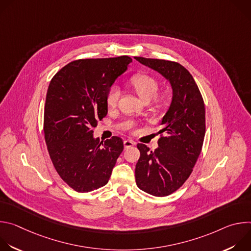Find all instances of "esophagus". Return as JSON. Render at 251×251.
Segmentation results:
<instances>
[{
  "label": "esophagus",
  "instance_id": "1",
  "mask_svg": "<svg viewBox=\"0 0 251 251\" xmlns=\"http://www.w3.org/2000/svg\"><path fill=\"white\" fill-rule=\"evenodd\" d=\"M133 145H135V142L132 141V140H125L124 141V148L125 149H128L130 147H132Z\"/></svg>",
  "mask_w": 251,
  "mask_h": 251
}]
</instances>
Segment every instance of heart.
<instances>
[{
    "instance_id": "obj_1",
    "label": "heart",
    "mask_w": 251,
    "mask_h": 251,
    "mask_svg": "<svg viewBox=\"0 0 251 251\" xmlns=\"http://www.w3.org/2000/svg\"><path fill=\"white\" fill-rule=\"evenodd\" d=\"M131 84L143 100H151L157 93L159 83L158 80L149 75H136L131 78ZM121 89L118 84H112L106 95L107 105L111 108L115 107L120 99ZM156 102L163 105L166 102V95H159L156 97Z\"/></svg>"
}]
</instances>
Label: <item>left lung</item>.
<instances>
[{
  "label": "left lung",
  "mask_w": 251,
  "mask_h": 251,
  "mask_svg": "<svg viewBox=\"0 0 251 251\" xmlns=\"http://www.w3.org/2000/svg\"><path fill=\"white\" fill-rule=\"evenodd\" d=\"M134 58L158 71L169 80L173 90L171 105L161 121L159 147L150 151L146 145L138 144L140 158L135 169L140 190L155 197H166L184 185L201 154L205 134L203 99L192 75L180 63Z\"/></svg>",
  "instance_id": "1"
}]
</instances>
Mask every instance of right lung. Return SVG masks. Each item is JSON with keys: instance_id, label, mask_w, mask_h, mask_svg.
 I'll use <instances>...</instances> for the list:
<instances>
[{"instance_id": "1", "label": "right lung", "mask_w": 251, "mask_h": 251, "mask_svg": "<svg viewBox=\"0 0 251 251\" xmlns=\"http://www.w3.org/2000/svg\"><path fill=\"white\" fill-rule=\"evenodd\" d=\"M131 61L127 55L71 61L49 85L44 116L48 151L59 176L78 193L108 183L124 149L121 138L100 142L93 128L108 112V89Z\"/></svg>"}]
</instances>
